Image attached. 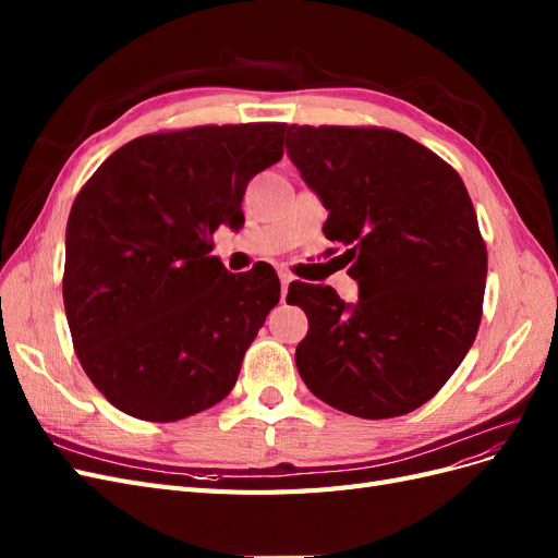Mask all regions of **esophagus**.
I'll return each mask as SVG.
<instances>
[{"mask_svg":"<svg viewBox=\"0 0 558 558\" xmlns=\"http://www.w3.org/2000/svg\"><path fill=\"white\" fill-rule=\"evenodd\" d=\"M279 279H281V300H286V293H289V283L293 281V275L279 272Z\"/></svg>","mask_w":558,"mask_h":558,"instance_id":"esophagus-1","label":"esophagus"}]
</instances>
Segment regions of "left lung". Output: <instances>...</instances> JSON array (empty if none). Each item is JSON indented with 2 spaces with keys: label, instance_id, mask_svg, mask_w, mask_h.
I'll return each instance as SVG.
<instances>
[{
  "label": "left lung",
  "instance_id": "obj_1",
  "mask_svg": "<svg viewBox=\"0 0 558 558\" xmlns=\"http://www.w3.org/2000/svg\"><path fill=\"white\" fill-rule=\"evenodd\" d=\"M286 148L328 209L359 281L349 307L330 286H289L310 330L295 363L330 408L391 418L428 402L480 330L486 244L465 183L430 148L386 128L291 125Z\"/></svg>",
  "mask_w": 558,
  "mask_h": 558
}]
</instances>
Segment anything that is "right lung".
I'll use <instances>...</instances> for the list:
<instances>
[{"instance_id":"obj_1","label":"right lung","mask_w":558,"mask_h":558,"mask_svg":"<svg viewBox=\"0 0 558 558\" xmlns=\"http://www.w3.org/2000/svg\"><path fill=\"white\" fill-rule=\"evenodd\" d=\"M286 128L144 134L78 191L62 300L76 359L116 410L165 424L232 391L281 283L269 265L230 275L211 238L244 223L246 185L281 160Z\"/></svg>"}]
</instances>
